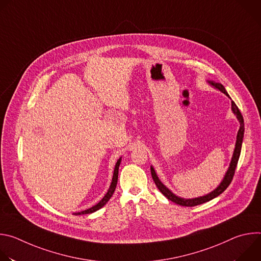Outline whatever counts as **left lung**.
I'll use <instances>...</instances> for the list:
<instances>
[{
    "instance_id": "1",
    "label": "left lung",
    "mask_w": 261,
    "mask_h": 261,
    "mask_svg": "<svg viewBox=\"0 0 261 261\" xmlns=\"http://www.w3.org/2000/svg\"><path fill=\"white\" fill-rule=\"evenodd\" d=\"M206 83L215 88L216 90H219L220 92L224 93L228 98L229 95L228 93L226 92L225 88L223 87V85L219 84V83H215L213 81H206ZM231 99V98H230ZM231 110L232 113L234 114V116L237 117L239 123H240V129L238 131V135H237V141H236V146H234V151H233V154H232V158H231V161H230V164H229V167L224 175V177H223V179L221 180V182L219 184L218 187L216 189H214L212 192L203 195V196H199V197H195V198H182V197H179L177 195H175L173 192H171V190H169L166 186L159 179L155 169L153 166H151V173H152V177L156 184V186L158 187V189L160 190V192L169 200H171L172 202L176 203V204H179V205H182V206H195V205H198V204H201V203H204L206 201H210L212 199H214L215 197L219 196L221 193L224 192L226 190V188L229 186V184L231 182L232 180V177H233V174H234V171H236V168H237V165H238V161H239V158H240V155H241V150H242V143H243V138H244V132H245V124H244V119H243V116L241 114L240 109L238 108V106L236 105V103L233 101H231Z\"/></svg>"
}]
</instances>
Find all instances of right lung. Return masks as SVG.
Here are the masks:
<instances>
[{"label": "right lung", "mask_w": 261, "mask_h": 261, "mask_svg": "<svg viewBox=\"0 0 261 261\" xmlns=\"http://www.w3.org/2000/svg\"><path fill=\"white\" fill-rule=\"evenodd\" d=\"M121 161H122V157L117 161L116 163V166H115V170H114V175H113V180H111V184L109 186V189L108 191L106 192V194L104 195V197L97 203L95 204L94 206L88 208V210H85V211H82V212H79V213H73V215L75 216H79V215H86V214H92L98 210H100L101 207H103L107 201L110 199V197L113 196L115 190H116V187H117V182H118V175H119V167H120V164H121Z\"/></svg>", "instance_id": "1"}]
</instances>
